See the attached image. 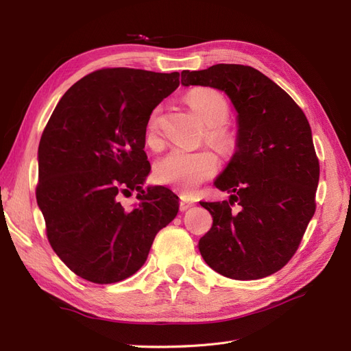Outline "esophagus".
<instances>
[{"label": "esophagus", "mask_w": 351, "mask_h": 351, "mask_svg": "<svg viewBox=\"0 0 351 351\" xmlns=\"http://www.w3.org/2000/svg\"><path fill=\"white\" fill-rule=\"evenodd\" d=\"M193 205H195L193 200H190L187 197H182V200H180V210L184 212V210H187L190 206H193Z\"/></svg>", "instance_id": "1"}]
</instances>
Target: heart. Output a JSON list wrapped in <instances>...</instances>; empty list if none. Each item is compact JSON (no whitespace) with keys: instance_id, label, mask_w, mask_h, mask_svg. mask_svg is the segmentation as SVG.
Segmentation results:
<instances>
[{"instance_id":"obj_1","label":"heart","mask_w":351,"mask_h":351,"mask_svg":"<svg viewBox=\"0 0 351 351\" xmlns=\"http://www.w3.org/2000/svg\"><path fill=\"white\" fill-rule=\"evenodd\" d=\"M186 102L208 125L206 139L222 154L234 152L239 139L236 132L224 123L230 112L224 95L212 88L197 86L187 92ZM145 139L147 145H156L159 141V108H155L147 119ZM218 167L217 155L209 149L186 151L174 147L156 162L155 177L159 183L189 193L214 177Z\"/></svg>"}]
</instances>
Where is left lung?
I'll list each match as a JSON object with an SVG mask.
<instances>
[{"label": "left lung", "instance_id": "8db88e82", "mask_svg": "<svg viewBox=\"0 0 351 351\" xmlns=\"http://www.w3.org/2000/svg\"><path fill=\"white\" fill-rule=\"evenodd\" d=\"M182 83L224 90L239 112L237 151L215 182L231 196L200 202L212 215L199 240L202 258L232 280L268 277L294 256L316 209L319 159L309 121L289 93L250 66L183 70Z\"/></svg>", "mask_w": 351, "mask_h": 351}]
</instances>
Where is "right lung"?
I'll use <instances>...</instances> for the list:
<instances>
[{"mask_svg": "<svg viewBox=\"0 0 351 351\" xmlns=\"http://www.w3.org/2000/svg\"><path fill=\"white\" fill-rule=\"evenodd\" d=\"M180 84V73L101 69L64 93L42 133L36 200L51 247L80 278L112 284L147 259L159 230L178 212V197L156 186L142 190L151 164L146 123ZM133 189L140 204L119 197Z\"/></svg>", "mask_w": 351, "mask_h": 351, "instance_id": "1", "label": "right lung"}]
</instances>
